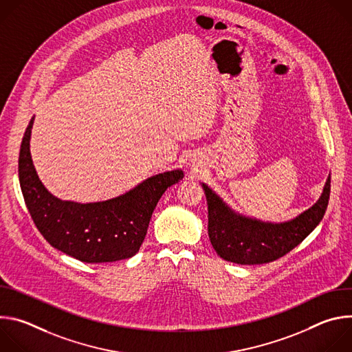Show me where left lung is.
Returning <instances> with one entry per match:
<instances>
[{
  "label": "left lung",
  "instance_id": "obj_1",
  "mask_svg": "<svg viewBox=\"0 0 352 352\" xmlns=\"http://www.w3.org/2000/svg\"><path fill=\"white\" fill-rule=\"evenodd\" d=\"M202 188L208 200L209 238L217 255L238 265H262L288 254L318 227L329 205L330 175L316 204L283 223L243 216L206 184L202 182Z\"/></svg>",
  "mask_w": 352,
  "mask_h": 352
}]
</instances>
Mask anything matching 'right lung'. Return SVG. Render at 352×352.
Wrapping results in <instances>:
<instances>
[{
    "mask_svg": "<svg viewBox=\"0 0 352 352\" xmlns=\"http://www.w3.org/2000/svg\"><path fill=\"white\" fill-rule=\"evenodd\" d=\"M32 117L19 152V182L26 208L45 241L86 263L129 259L146 236L153 210L163 193L184 178L182 170L152 175L131 190L102 202L61 200L40 181L30 156Z\"/></svg>",
    "mask_w": 352,
    "mask_h": 352,
    "instance_id": "1",
    "label": "right lung"
}]
</instances>
